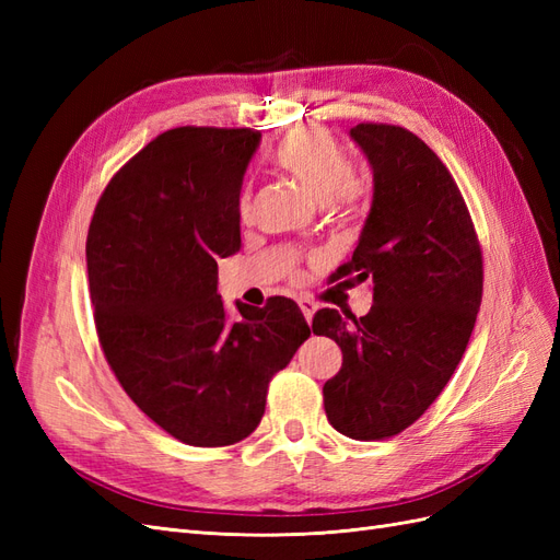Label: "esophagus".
<instances>
[{
	"instance_id": "1",
	"label": "esophagus",
	"mask_w": 560,
	"mask_h": 560,
	"mask_svg": "<svg viewBox=\"0 0 560 560\" xmlns=\"http://www.w3.org/2000/svg\"><path fill=\"white\" fill-rule=\"evenodd\" d=\"M299 308H301L303 317H306L308 325H311V319H313V315H315V311H317V303L311 301V299H301V301H299Z\"/></svg>"
}]
</instances>
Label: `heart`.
Listing matches in <instances>:
<instances>
[{
	"instance_id": "heart-1",
	"label": "heart",
	"mask_w": 560,
	"mask_h": 560,
	"mask_svg": "<svg viewBox=\"0 0 560 560\" xmlns=\"http://www.w3.org/2000/svg\"><path fill=\"white\" fill-rule=\"evenodd\" d=\"M273 163L319 202L331 200L334 206L350 210L362 196V182L350 173L348 154L325 130L299 128L284 135L273 151ZM249 212L252 194L243 189L238 196V214L247 219Z\"/></svg>"
}]
</instances>
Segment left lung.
<instances>
[{
    "mask_svg": "<svg viewBox=\"0 0 560 560\" xmlns=\"http://www.w3.org/2000/svg\"><path fill=\"white\" fill-rule=\"evenodd\" d=\"M350 138L374 171V200L336 280L374 284L364 317L322 308L313 334L343 352L322 387L327 418L360 442L395 436L430 409L460 364L483 294L481 245L448 167L418 135L358 124Z\"/></svg>",
    "mask_w": 560,
    "mask_h": 560,
    "instance_id": "1",
    "label": "left lung"
}]
</instances>
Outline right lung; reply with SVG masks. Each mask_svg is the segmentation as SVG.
Returning <instances> with one entry per match:
<instances>
[{
    "instance_id": "right-lung-1",
    "label": "right lung",
    "mask_w": 560,
    "mask_h": 560,
    "mask_svg": "<svg viewBox=\"0 0 560 560\" xmlns=\"http://www.w3.org/2000/svg\"><path fill=\"white\" fill-rule=\"evenodd\" d=\"M261 132H161L100 196L86 241L100 346L138 409L189 446H231L261 422L268 383L311 336L292 299L235 303L217 261L241 249L238 196Z\"/></svg>"
}]
</instances>
